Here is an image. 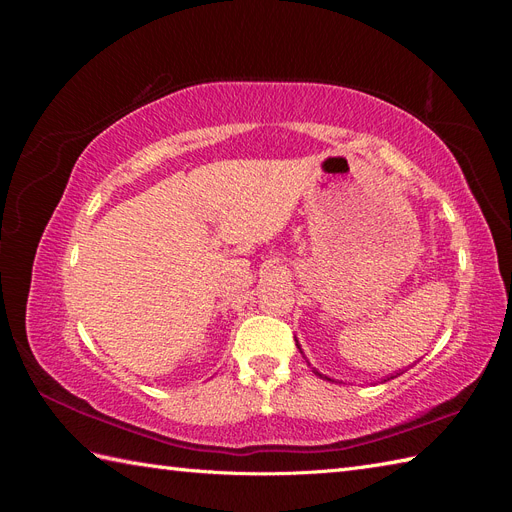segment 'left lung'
<instances>
[{
	"label": "left lung",
	"instance_id": "8db88e82",
	"mask_svg": "<svg viewBox=\"0 0 512 512\" xmlns=\"http://www.w3.org/2000/svg\"><path fill=\"white\" fill-rule=\"evenodd\" d=\"M297 346H299V342H297ZM299 350H301V346H299ZM301 354H303V350H301ZM314 374H318L320 378H327V380H331L329 376H324V374H320V371L318 369H314ZM401 374H404V371H399V374H391V378H397V376H401ZM391 378H386V380H391ZM384 380V382H386ZM331 382H335V380H331Z\"/></svg>",
	"mask_w": 512,
	"mask_h": 512
}]
</instances>
